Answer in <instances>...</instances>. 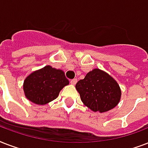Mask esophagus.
Here are the masks:
<instances>
[{"label": "esophagus", "instance_id": "34e87169", "mask_svg": "<svg viewBox=\"0 0 148 148\" xmlns=\"http://www.w3.org/2000/svg\"><path fill=\"white\" fill-rule=\"evenodd\" d=\"M77 82V79H72L71 81V84L72 85H75L76 84V83Z\"/></svg>", "mask_w": 148, "mask_h": 148}]
</instances>
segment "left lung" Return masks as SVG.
Here are the masks:
<instances>
[{"mask_svg": "<svg viewBox=\"0 0 148 148\" xmlns=\"http://www.w3.org/2000/svg\"><path fill=\"white\" fill-rule=\"evenodd\" d=\"M81 101L93 111L107 112L118 104L121 90L117 82L102 70L95 68L76 84Z\"/></svg>", "mask_w": 148, "mask_h": 148, "instance_id": "1", "label": "left lung"}]
</instances>
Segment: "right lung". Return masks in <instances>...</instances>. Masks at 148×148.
Wrapping results in <instances>:
<instances>
[{
	"label": "right lung",
	"mask_w": 148,
	"mask_h": 148,
	"mask_svg": "<svg viewBox=\"0 0 148 148\" xmlns=\"http://www.w3.org/2000/svg\"><path fill=\"white\" fill-rule=\"evenodd\" d=\"M69 84L62 70L47 65L32 72L24 81L23 89L27 100L45 105L58 97L64 87Z\"/></svg>",
	"instance_id": "obj_1"
}]
</instances>
